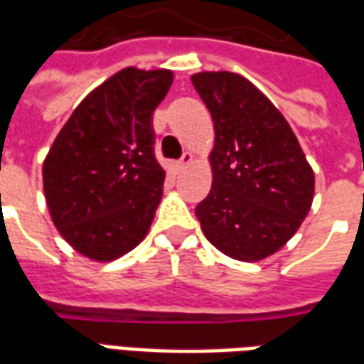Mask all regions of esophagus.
<instances>
[{
    "instance_id": "esophagus-1",
    "label": "esophagus",
    "mask_w": 364,
    "mask_h": 364,
    "mask_svg": "<svg viewBox=\"0 0 364 364\" xmlns=\"http://www.w3.org/2000/svg\"><path fill=\"white\" fill-rule=\"evenodd\" d=\"M193 159H195V156H193L191 151H185V154H183V158L179 159V161H175V169H177V171H181V169H185V167L193 164Z\"/></svg>"
}]
</instances>
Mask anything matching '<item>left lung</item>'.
Here are the masks:
<instances>
[{
    "label": "left lung",
    "mask_w": 364,
    "mask_h": 364,
    "mask_svg": "<svg viewBox=\"0 0 364 364\" xmlns=\"http://www.w3.org/2000/svg\"><path fill=\"white\" fill-rule=\"evenodd\" d=\"M191 82L214 124L213 187L195 208L203 234L232 259H267L310 213L312 167L281 111L244 75L198 72Z\"/></svg>",
    "instance_id": "obj_1"
}]
</instances>
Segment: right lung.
<instances>
[{
    "instance_id": "obj_1",
    "label": "right lung",
    "mask_w": 364,
    "mask_h": 364,
    "mask_svg": "<svg viewBox=\"0 0 364 364\" xmlns=\"http://www.w3.org/2000/svg\"><path fill=\"white\" fill-rule=\"evenodd\" d=\"M171 83L164 68L120 70L75 107L44 158L52 222L87 259H119L150 230L166 179L151 114Z\"/></svg>"
}]
</instances>
